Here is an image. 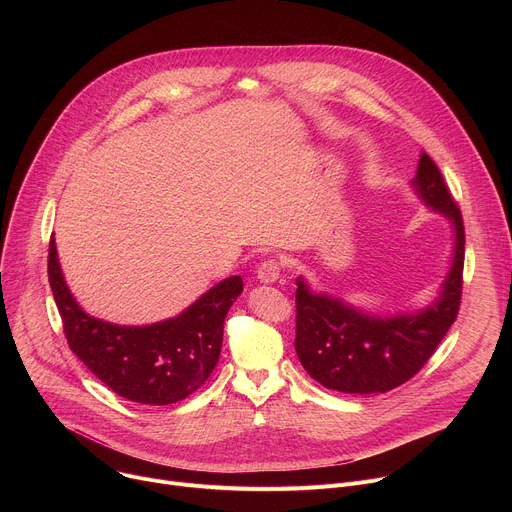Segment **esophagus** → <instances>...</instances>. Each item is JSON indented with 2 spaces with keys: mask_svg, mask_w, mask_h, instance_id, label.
Here are the masks:
<instances>
[{
  "mask_svg": "<svg viewBox=\"0 0 512 512\" xmlns=\"http://www.w3.org/2000/svg\"><path fill=\"white\" fill-rule=\"evenodd\" d=\"M279 275H281V263L277 259H265L257 267V279L261 283H273L279 279Z\"/></svg>",
  "mask_w": 512,
  "mask_h": 512,
  "instance_id": "34e87169",
  "label": "esophagus"
}]
</instances>
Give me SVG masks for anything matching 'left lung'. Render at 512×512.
I'll return each mask as SVG.
<instances>
[{
  "label": "left lung",
  "mask_w": 512,
  "mask_h": 512,
  "mask_svg": "<svg viewBox=\"0 0 512 512\" xmlns=\"http://www.w3.org/2000/svg\"><path fill=\"white\" fill-rule=\"evenodd\" d=\"M413 186L425 204L450 218L456 231L452 269L431 306L411 316H369L326 294H312L302 277L296 281V352L308 375L326 389L371 395L407 383L458 318L466 245L462 212L425 152Z\"/></svg>",
  "instance_id": "obj_1"
}]
</instances>
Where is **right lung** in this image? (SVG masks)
<instances>
[{"instance_id": "1", "label": "right lung", "mask_w": 512, "mask_h": 512, "mask_svg": "<svg viewBox=\"0 0 512 512\" xmlns=\"http://www.w3.org/2000/svg\"><path fill=\"white\" fill-rule=\"evenodd\" d=\"M48 281L64 336L87 369L119 397L143 405H170L200 389L223 346V324L241 296L243 279L227 277L180 316L150 326H117L85 314L64 283L54 237Z\"/></svg>"}]
</instances>
